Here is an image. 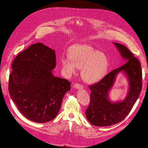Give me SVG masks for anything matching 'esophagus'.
I'll return each mask as SVG.
<instances>
[{
	"label": "esophagus",
	"instance_id": "34e87169",
	"mask_svg": "<svg viewBox=\"0 0 148 148\" xmlns=\"http://www.w3.org/2000/svg\"><path fill=\"white\" fill-rule=\"evenodd\" d=\"M74 88H75V89H81L83 88V85H82V84L76 83L74 85Z\"/></svg>",
	"mask_w": 148,
	"mask_h": 148
}]
</instances>
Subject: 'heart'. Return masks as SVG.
Wrapping results in <instances>:
<instances>
[{
  "label": "heart",
  "instance_id": "b5f03b06",
  "mask_svg": "<svg viewBox=\"0 0 148 148\" xmlns=\"http://www.w3.org/2000/svg\"><path fill=\"white\" fill-rule=\"evenodd\" d=\"M60 62L64 73L70 77L82 68V79L87 83L99 82L104 77L108 68L106 54L89 45H77L70 50L69 55L63 56Z\"/></svg>",
  "mask_w": 148,
  "mask_h": 148
}]
</instances>
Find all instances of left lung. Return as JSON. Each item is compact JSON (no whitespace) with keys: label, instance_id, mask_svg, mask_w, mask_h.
I'll use <instances>...</instances> for the list:
<instances>
[{"label":"left lung","instance_id":"obj_1","mask_svg":"<svg viewBox=\"0 0 148 148\" xmlns=\"http://www.w3.org/2000/svg\"><path fill=\"white\" fill-rule=\"evenodd\" d=\"M125 64L107 74L96 84L89 86L91 90L90 103L86 110V116L92 125L97 127L111 126L121 122L130 112L142 88V72L140 63L125 45L113 42ZM121 72L127 77L129 92L123 101L113 103L109 99L108 93L115 77Z\"/></svg>","mask_w":148,"mask_h":148}]
</instances>
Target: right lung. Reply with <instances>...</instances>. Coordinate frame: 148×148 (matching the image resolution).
<instances>
[{
  "label": "right lung",
  "instance_id": "right-lung-1",
  "mask_svg": "<svg viewBox=\"0 0 148 148\" xmlns=\"http://www.w3.org/2000/svg\"><path fill=\"white\" fill-rule=\"evenodd\" d=\"M56 64L55 51L41 42L31 45L12 62L10 95L30 121L45 123L55 118L65 94L71 89L67 80L54 76Z\"/></svg>",
  "mask_w": 148,
  "mask_h": 148
}]
</instances>
